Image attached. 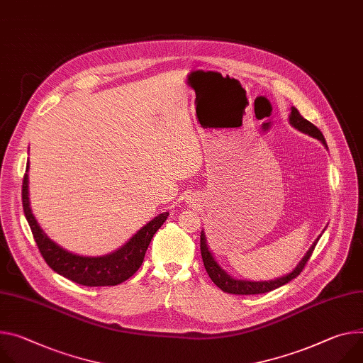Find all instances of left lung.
<instances>
[{"label": "left lung", "mask_w": 363, "mask_h": 363, "mask_svg": "<svg viewBox=\"0 0 363 363\" xmlns=\"http://www.w3.org/2000/svg\"><path fill=\"white\" fill-rule=\"evenodd\" d=\"M289 123L295 127L301 130L303 133H307L315 139H318L323 145H325V139L323 136L321 131L313 124L310 123L308 120H306L296 108L292 107L291 110V116H289ZM327 146V145H325ZM318 239L315 240V243L311 246V249L307 252V255L304 256V259L301 260V263L298 267L295 268V271H292L289 275H285L282 278H278L275 281H265V282H250V281H239V279H233L232 277H228L218 265L217 262L214 260L213 255L210 253L208 247H207V243H206V236L204 233L201 232V243H200V247H201V256H203V262H204V267H206V271L208 274V277L211 278V281L224 292L227 294H236V295H253V294H265V292H269V291H274L285 284H288L289 281H292L294 278L298 277L303 269L306 268L308 259L311 257L313 255V250L317 245Z\"/></svg>", "instance_id": "obj_1"}]
</instances>
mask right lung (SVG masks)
<instances>
[{
  "instance_id": "obj_1",
  "label": "right lung",
  "mask_w": 363,
  "mask_h": 363,
  "mask_svg": "<svg viewBox=\"0 0 363 363\" xmlns=\"http://www.w3.org/2000/svg\"><path fill=\"white\" fill-rule=\"evenodd\" d=\"M28 169V164H27ZM27 174L23 178L21 200L23 210L28 225L31 228L33 238L36 240L39 252L48 265L59 275L71 279L85 286H108L118 285L133 277L142 267L146 250L153 235L167 221L169 213H162L131 238L121 249L111 255L100 257H85L69 253L53 243L39 227L36 218L33 217L28 206V191H27Z\"/></svg>"
}]
</instances>
